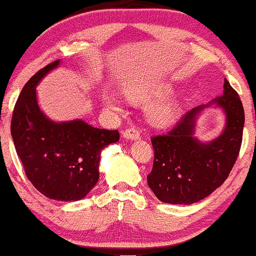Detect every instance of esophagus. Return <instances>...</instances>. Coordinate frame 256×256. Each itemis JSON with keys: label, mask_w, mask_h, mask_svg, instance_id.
<instances>
[{"label": "esophagus", "mask_w": 256, "mask_h": 256, "mask_svg": "<svg viewBox=\"0 0 256 256\" xmlns=\"http://www.w3.org/2000/svg\"><path fill=\"white\" fill-rule=\"evenodd\" d=\"M122 136L128 140H137V138H140V131L137 128H128L122 132Z\"/></svg>", "instance_id": "obj_1"}]
</instances>
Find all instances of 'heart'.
<instances>
[{"label":"heart","mask_w":256,"mask_h":256,"mask_svg":"<svg viewBox=\"0 0 256 256\" xmlns=\"http://www.w3.org/2000/svg\"><path fill=\"white\" fill-rule=\"evenodd\" d=\"M172 91L171 86L168 85H156L152 88L143 86H130L126 88L125 96L132 104H146L152 100L165 96ZM104 101L107 106L116 110H120L119 100L114 98L110 94H106L104 96ZM180 113V106L174 98L160 100V101L152 104L148 108V118L154 125L165 126L170 125L178 118Z\"/></svg>","instance_id":"1"}]
</instances>
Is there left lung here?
I'll use <instances>...</instances> for the list:
<instances>
[{
	"label": "left lung",
	"instance_id": "8db88e82",
	"mask_svg": "<svg viewBox=\"0 0 256 256\" xmlns=\"http://www.w3.org/2000/svg\"><path fill=\"white\" fill-rule=\"evenodd\" d=\"M212 104L224 110L226 128L216 140L202 144L193 137L196 118ZM243 126L242 101L225 79L222 95L186 112L167 134L152 137L154 164L146 180L155 196L165 204H192L210 195L224 183L236 162Z\"/></svg>",
	"mask_w": 256,
	"mask_h": 256
}]
</instances>
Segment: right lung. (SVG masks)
Returning <instances> with one entry per match:
<instances>
[{
	"label": "right lung",
	"instance_id": "add662e5",
	"mask_svg": "<svg viewBox=\"0 0 256 256\" xmlns=\"http://www.w3.org/2000/svg\"><path fill=\"white\" fill-rule=\"evenodd\" d=\"M58 64L40 70L22 88L10 134L26 177L38 192L56 201H78L98 183L101 150L120 136L118 130L96 128L83 120L55 122L44 116L36 86Z\"/></svg>",
	"mask_w": 256,
	"mask_h": 256
}]
</instances>
